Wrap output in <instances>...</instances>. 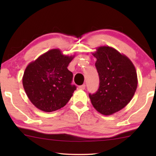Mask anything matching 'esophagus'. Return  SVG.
I'll use <instances>...</instances> for the list:
<instances>
[{
    "instance_id": "esophagus-1",
    "label": "esophagus",
    "mask_w": 156,
    "mask_h": 156,
    "mask_svg": "<svg viewBox=\"0 0 156 156\" xmlns=\"http://www.w3.org/2000/svg\"><path fill=\"white\" fill-rule=\"evenodd\" d=\"M78 88L80 89H82V90H83V89H85V84H83V85L79 86Z\"/></svg>"
}]
</instances>
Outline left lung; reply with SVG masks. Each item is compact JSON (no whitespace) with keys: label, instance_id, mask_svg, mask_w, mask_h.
Listing matches in <instances>:
<instances>
[{"label":"left lung","instance_id":"left-lung-1","mask_svg":"<svg viewBox=\"0 0 156 156\" xmlns=\"http://www.w3.org/2000/svg\"><path fill=\"white\" fill-rule=\"evenodd\" d=\"M93 53L100 79L99 88L89 94L99 113L109 115L123 109L133 98L138 86L136 68L129 58L109 46Z\"/></svg>","mask_w":156,"mask_h":156}]
</instances>
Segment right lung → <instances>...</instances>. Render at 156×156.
<instances>
[{"label":"right lung","mask_w":156,"mask_h":156,"mask_svg":"<svg viewBox=\"0 0 156 156\" xmlns=\"http://www.w3.org/2000/svg\"><path fill=\"white\" fill-rule=\"evenodd\" d=\"M72 56H65L58 49L49 50L26 67L23 87L34 106L51 112L65 106L76 87L72 84L73 73L67 67Z\"/></svg>","instance_id":"right-lung-1"}]
</instances>
